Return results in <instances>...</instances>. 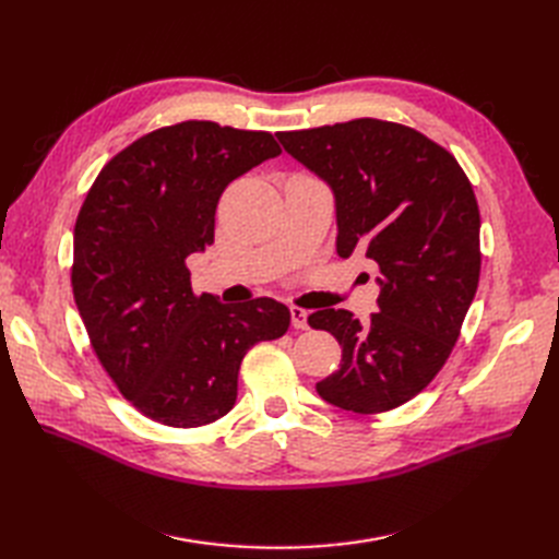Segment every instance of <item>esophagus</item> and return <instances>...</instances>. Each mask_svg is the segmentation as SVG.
I'll use <instances>...</instances> for the list:
<instances>
[{
	"label": "esophagus",
	"instance_id": "1",
	"mask_svg": "<svg viewBox=\"0 0 559 559\" xmlns=\"http://www.w3.org/2000/svg\"><path fill=\"white\" fill-rule=\"evenodd\" d=\"M308 317H310L308 310H302V308H296V306H294V308H292V324H294V329H300V331L310 329Z\"/></svg>",
	"mask_w": 559,
	"mask_h": 559
}]
</instances>
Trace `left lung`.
<instances>
[{"label":"left lung","mask_w":559,"mask_h":559,"mask_svg":"<svg viewBox=\"0 0 559 559\" xmlns=\"http://www.w3.org/2000/svg\"><path fill=\"white\" fill-rule=\"evenodd\" d=\"M284 151L335 200L337 257L380 267L378 312L317 310L312 329L343 347L317 394L352 413H384L448 361L480 277V212L460 163L425 134L378 118L277 132Z\"/></svg>","instance_id":"obj_1"}]
</instances>
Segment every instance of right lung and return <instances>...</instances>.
<instances>
[{"mask_svg": "<svg viewBox=\"0 0 559 559\" xmlns=\"http://www.w3.org/2000/svg\"><path fill=\"white\" fill-rule=\"evenodd\" d=\"M280 154L270 132L212 121L160 128L103 167L79 212V314L118 392L160 425L193 429L224 417L247 349L292 324L273 298L226 306L195 296L186 267L214 242L226 186Z\"/></svg>", "mask_w": 559, "mask_h": 559, "instance_id": "obj_1", "label": "right lung"}]
</instances>
